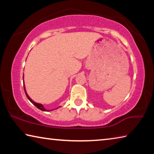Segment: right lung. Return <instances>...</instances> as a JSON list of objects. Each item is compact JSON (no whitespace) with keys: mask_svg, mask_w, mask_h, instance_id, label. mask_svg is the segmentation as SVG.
Segmentation results:
<instances>
[{"mask_svg":"<svg viewBox=\"0 0 154 154\" xmlns=\"http://www.w3.org/2000/svg\"><path fill=\"white\" fill-rule=\"evenodd\" d=\"M23 81H24V75H23ZM24 88L25 94H26V96H27V98H28V100H29L30 101V102L33 104L34 105L36 106V107H37L38 109H40V110L43 111H52V110H47V109H45V108H44V106H43V105H42V104L35 103V101L32 100V99H31V98H30V96L28 95V94H27V92H26V88H25V85H24ZM59 107H60V106H59ZM59 107H58V108H59ZM58 108H57V109H58Z\"/></svg>","mask_w":154,"mask_h":154,"instance_id":"obj_1","label":"right lung"}]
</instances>
